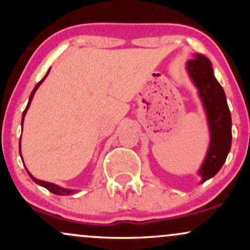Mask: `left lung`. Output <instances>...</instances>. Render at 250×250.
Masks as SVG:
<instances>
[{
	"mask_svg": "<svg viewBox=\"0 0 250 250\" xmlns=\"http://www.w3.org/2000/svg\"><path fill=\"white\" fill-rule=\"evenodd\" d=\"M188 75L199 91L207 115L210 141L199 175L201 183L215 176L225 163L231 147V116L223 88L215 79L211 62L195 54L186 65Z\"/></svg>",
	"mask_w": 250,
	"mask_h": 250,
	"instance_id": "obj_1",
	"label": "left lung"
}]
</instances>
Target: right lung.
Wrapping results in <instances>:
<instances>
[{"label": "right lung", "instance_id": "add662e5", "mask_svg": "<svg viewBox=\"0 0 250 250\" xmlns=\"http://www.w3.org/2000/svg\"><path fill=\"white\" fill-rule=\"evenodd\" d=\"M49 71H50V69L48 70V73H47V75H45L44 77H43V79L41 80V81H40L39 83H37V84L35 85V88H34V90L31 91V94H30V97H29V101H28V104H27V108L24 109V111H23V115H22V125H23V121H24V116H25V114H27V110H28V108H29V105H30V103H31V100H33V97H34V94H35V91L37 90V88L40 87V85H41V83L44 81V79L45 77L48 76V74H49ZM20 155H21V157H22V154H21V141H20ZM27 169V168H25ZM27 171H28V169H27ZM28 174H29V176L31 177V180L34 181V182L35 183H37V185H40V186H42V187H44L45 189H48V190L49 191H51V193L53 194H56V195H71V194H74L75 193V190H73V189H67V188H62V187H60V186H57V185H54V183H50V182H45V181H42V180H37L36 177H34L33 175H31L29 171H28Z\"/></svg>", "mask_w": 250, "mask_h": 250}]
</instances>
